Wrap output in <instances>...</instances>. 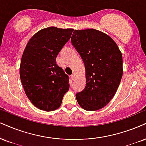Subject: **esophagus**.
<instances>
[{
	"mask_svg": "<svg viewBox=\"0 0 146 146\" xmlns=\"http://www.w3.org/2000/svg\"><path fill=\"white\" fill-rule=\"evenodd\" d=\"M74 74H72V75H71V78H72V80H74Z\"/></svg>",
	"mask_w": 146,
	"mask_h": 146,
	"instance_id": "1",
	"label": "esophagus"
}]
</instances>
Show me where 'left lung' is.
Here are the masks:
<instances>
[{
	"instance_id": "left-lung-1",
	"label": "left lung",
	"mask_w": 146,
	"mask_h": 146,
	"mask_svg": "<svg viewBox=\"0 0 146 146\" xmlns=\"http://www.w3.org/2000/svg\"><path fill=\"white\" fill-rule=\"evenodd\" d=\"M71 42L82 59L87 80L76 100L86 110H98L118 89L123 76L122 53L111 38L95 29L74 30Z\"/></svg>"
}]
</instances>
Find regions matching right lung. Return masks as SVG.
<instances>
[{
	"instance_id": "1",
	"label": "right lung",
	"mask_w": 146,
	"mask_h": 146,
	"mask_svg": "<svg viewBox=\"0 0 146 146\" xmlns=\"http://www.w3.org/2000/svg\"><path fill=\"white\" fill-rule=\"evenodd\" d=\"M73 29L49 27L32 36L21 57L19 74L32 104L46 111L58 108L70 87L69 76L56 57L70 39Z\"/></svg>"
}]
</instances>
